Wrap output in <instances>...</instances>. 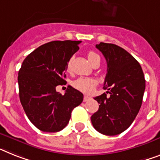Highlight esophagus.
I'll use <instances>...</instances> for the list:
<instances>
[{"label": "esophagus", "mask_w": 160, "mask_h": 160, "mask_svg": "<svg viewBox=\"0 0 160 160\" xmlns=\"http://www.w3.org/2000/svg\"><path fill=\"white\" fill-rule=\"evenodd\" d=\"M91 97H90V96H84V98H83V101H84V102H87V101H90V100H91Z\"/></svg>", "instance_id": "1"}]
</instances>
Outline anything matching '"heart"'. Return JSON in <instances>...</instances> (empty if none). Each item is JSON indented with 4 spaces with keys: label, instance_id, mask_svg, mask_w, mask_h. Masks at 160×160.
Wrapping results in <instances>:
<instances>
[{
    "label": "heart",
    "instance_id": "b5f03b06",
    "mask_svg": "<svg viewBox=\"0 0 160 160\" xmlns=\"http://www.w3.org/2000/svg\"><path fill=\"white\" fill-rule=\"evenodd\" d=\"M88 57L89 61L92 63V64L94 63L95 61L98 60L100 59V56H99L96 52L94 51H89L88 54ZM71 64V60L68 63V68H70ZM72 85L76 89L79 90L82 92H85V93H90L92 92L93 90H94L95 87L96 85V82L94 79L90 78H79L77 80H75L73 82H72Z\"/></svg>",
    "mask_w": 160,
    "mask_h": 160
}]
</instances>
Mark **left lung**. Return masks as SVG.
Wrapping results in <instances>:
<instances>
[{
    "label": "left lung",
    "instance_id": "left-lung-1",
    "mask_svg": "<svg viewBox=\"0 0 160 160\" xmlns=\"http://www.w3.org/2000/svg\"><path fill=\"white\" fill-rule=\"evenodd\" d=\"M96 47L105 56L106 93L95 97L99 109L91 117L96 131L104 135H118L132 123L142 104L146 80L137 59L122 47L101 42Z\"/></svg>",
    "mask_w": 160,
    "mask_h": 160
}]
</instances>
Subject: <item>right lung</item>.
<instances>
[{
	"mask_svg": "<svg viewBox=\"0 0 160 160\" xmlns=\"http://www.w3.org/2000/svg\"><path fill=\"white\" fill-rule=\"evenodd\" d=\"M81 41H54L34 50L18 71L19 99L28 119L39 130L55 132L64 128L83 94L68 86L64 95L56 92L65 84V71Z\"/></svg>",
	"mask_w": 160,
	"mask_h": 160,
	"instance_id": "right-lung-1",
	"label": "right lung"
}]
</instances>
